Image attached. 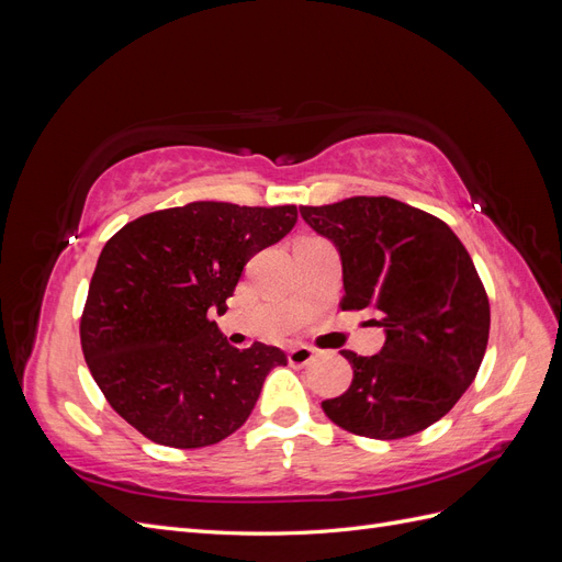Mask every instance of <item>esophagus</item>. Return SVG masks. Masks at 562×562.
Listing matches in <instances>:
<instances>
[{
    "label": "esophagus",
    "mask_w": 562,
    "mask_h": 562,
    "mask_svg": "<svg viewBox=\"0 0 562 562\" xmlns=\"http://www.w3.org/2000/svg\"><path fill=\"white\" fill-rule=\"evenodd\" d=\"M316 359V349L307 345H295L291 351H288V361L293 366H310Z\"/></svg>",
    "instance_id": "esophagus-1"
}]
</instances>
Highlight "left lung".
Listing matches in <instances>:
<instances>
[{"instance_id":"left-lung-1","label":"left lung","mask_w":562,"mask_h":562,"mask_svg":"<svg viewBox=\"0 0 562 562\" xmlns=\"http://www.w3.org/2000/svg\"><path fill=\"white\" fill-rule=\"evenodd\" d=\"M300 215L342 262V310L384 330L375 356L339 351L353 380L321 407L356 436L394 440L431 427L471 386L487 347L490 302L471 255L429 213L389 196H351Z\"/></svg>"}]
</instances>
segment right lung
<instances>
[{
    "label": "right lung",
    "instance_id": "right-lung-1",
    "mask_svg": "<svg viewBox=\"0 0 562 562\" xmlns=\"http://www.w3.org/2000/svg\"><path fill=\"white\" fill-rule=\"evenodd\" d=\"M297 223L295 206L192 201L147 213L100 252L81 316L95 384L131 427L168 448H206L250 417L279 347L236 349L227 312L246 262Z\"/></svg>",
    "mask_w": 562,
    "mask_h": 562
}]
</instances>
